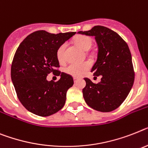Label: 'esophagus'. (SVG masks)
<instances>
[{"instance_id":"obj_1","label":"esophagus","mask_w":148,"mask_h":148,"mask_svg":"<svg viewBox=\"0 0 148 148\" xmlns=\"http://www.w3.org/2000/svg\"><path fill=\"white\" fill-rule=\"evenodd\" d=\"M77 80H78V78L74 77V83H76V82L77 81Z\"/></svg>"}]
</instances>
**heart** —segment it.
I'll return each instance as SVG.
<instances>
[{
  "label": "heart",
  "mask_w": 148,
  "mask_h": 148,
  "mask_svg": "<svg viewBox=\"0 0 148 148\" xmlns=\"http://www.w3.org/2000/svg\"><path fill=\"white\" fill-rule=\"evenodd\" d=\"M74 43L84 51L89 50L92 45V40L91 38L85 35L77 36L74 39ZM66 43H63L59 47V49H57V59L61 63L64 62L65 60L64 52L66 49ZM90 66H91V64L89 62H85L83 63H72L65 68L64 71L71 76L78 77L82 76L83 74H85V72L89 70Z\"/></svg>",
  "instance_id": "b5f03b06"
}]
</instances>
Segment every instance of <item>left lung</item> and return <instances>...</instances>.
Returning <instances> with one entry per match:
<instances>
[{"label":"left lung","mask_w":148,"mask_h":148,"mask_svg":"<svg viewBox=\"0 0 148 148\" xmlns=\"http://www.w3.org/2000/svg\"><path fill=\"white\" fill-rule=\"evenodd\" d=\"M77 33L95 37L98 56L91 71L94 76L101 77L99 84L84 78L86 83L83 89L84 100L94 110L112 111L123 102L134 84L130 48L117 33L104 26H94L89 31Z\"/></svg>","instance_id":"8db88e82"}]
</instances>
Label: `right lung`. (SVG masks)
<instances>
[{
    "instance_id": "right-lung-1",
    "label": "right lung",
    "mask_w": 148,
    "mask_h": 148,
    "mask_svg": "<svg viewBox=\"0 0 148 148\" xmlns=\"http://www.w3.org/2000/svg\"><path fill=\"white\" fill-rule=\"evenodd\" d=\"M75 34H55L40 30L27 36L18 46L11 66V79L18 100L30 112L50 116L65 104L67 91L74 80L69 74L55 69L59 67L56 52ZM51 72L60 76L57 82L46 80Z\"/></svg>"
}]
</instances>
